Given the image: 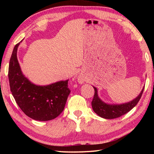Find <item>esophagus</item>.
I'll return each instance as SVG.
<instances>
[{
	"mask_svg": "<svg viewBox=\"0 0 154 154\" xmlns=\"http://www.w3.org/2000/svg\"><path fill=\"white\" fill-rule=\"evenodd\" d=\"M78 82H79L80 83H82L83 82V79L82 77H79L78 78Z\"/></svg>",
	"mask_w": 154,
	"mask_h": 154,
	"instance_id": "esophagus-1",
	"label": "esophagus"
}]
</instances>
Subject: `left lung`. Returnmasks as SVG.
<instances>
[{"label":"left lung","instance_id":"obj_1","mask_svg":"<svg viewBox=\"0 0 154 154\" xmlns=\"http://www.w3.org/2000/svg\"><path fill=\"white\" fill-rule=\"evenodd\" d=\"M94 96L92 101V109L98 116L105 119L118 118L129 112L139 103L144 90V88H143L140 94L129 103L122 104V105H108L103 102L98 98L97 89L95 87H94Z\"/></svg>","mask_w":154,"mask_h":154}]
</instances>
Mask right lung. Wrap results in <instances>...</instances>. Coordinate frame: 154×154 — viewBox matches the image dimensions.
<instances>
[{
    "mask_svg": "<svg viewBox=\"0 0 154 154\" xmlns=\"http://www.w3.org/2000/svg\"><path fill=\"white\" fill-rule=\"evenodd\" d=\"M15 45L9 61L8 77L12 95L22 111L29 118L48 121L57 118L63 111L71 90L68 82L61 81L46 86L31 83L21 71Z\"/></svg>",
    "mask_w": 154,
    "mask_h": 154,
    "instance_id": "right-lung-1",
    "label": "right lung"
}]
</instances>
